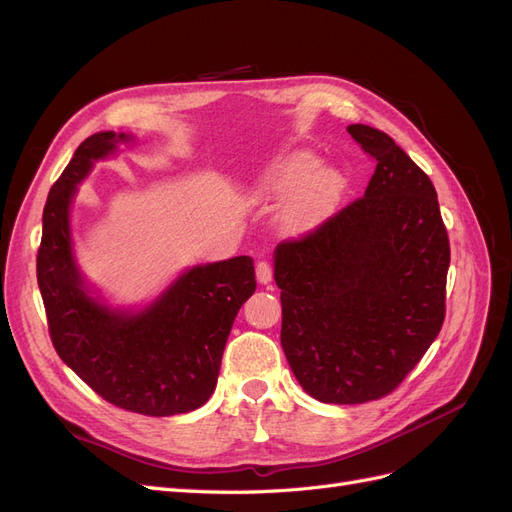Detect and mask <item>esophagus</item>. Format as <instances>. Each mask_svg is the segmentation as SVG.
<instances>
[{
	"mask_svg": "<svg viewBox=\"0 0 512 512\" xmlns=\"http://www.w3.org/2000/svg\"><path fill=\"white\" fill-rule=\"evenodd\" d=\"M256 280L260 284H269L273 280V269L267 260H260L256 265Z\"/></svg>",
	"mask_w": 512,
	"mask_h": 512,
	"instance_id": "obj_1",
	"label": "esophagus"
}]
</instances>
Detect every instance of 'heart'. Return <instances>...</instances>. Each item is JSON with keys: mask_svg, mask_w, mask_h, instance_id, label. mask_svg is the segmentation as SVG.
Here are the masks:
<instances>
[{"mask_svg": "<svg viewBox=\"0 0 512 512\" xmlns=\"http://www.w3.org/2000/svg\"><path fill=\"white\" fill-rule=\"evenodd\" d=\"M339 177L333 170H320V162L312 153L297 151L273 162L254 185L252 194L260 200L290 196L282 213V224L288 232H305L327 218L337 200Z\"/></svg>", "mask_w": 512, "mask_h": 512, "instance_id": "heart-1", "label": "heart"}]
</instances>
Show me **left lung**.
<instances>
[{
	"label": "left lung",
	"instance_id": "left-lung-1",
	"mask_svg": "<svg viewBox=\"0 0 512 512\" xmlns=\"http://www.w3.org/2000/svg\"><path fill=\"white\" fill-rule=\"evenodd\" d=\"M348 134L376 160L361 198L275 247L282 348L303 391L324 404L393 393L438 337L451 262L431 179L363 123Z\"/></svg>",
	"mask_w": 512,
	"mask_h": 512
}]
</instances>
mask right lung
Wrapping results in <instances>:
<instances>
[{
  "label": "right lung",
  "mask_w": 512,
  "mask_h": 512,
  "mask_svg": "<svg viewBox=\"0 0 512 512\" xmlns=\"http://www.w3.org/2000/svg\"><path fill=\"white\" fill-rule=\"evenodd\" d=\"M119 141L130 136L85 138L46 198L36 273L49 335L59 359L108 404L147 416L192 412L218 384L232 322L256 290L254 260L237 256L185 271L136 314L91 297L74 262L70 203L94 160Z\"/></svg>",
  "instance_id": "obj_1"
}]
</instances>
